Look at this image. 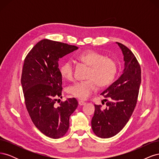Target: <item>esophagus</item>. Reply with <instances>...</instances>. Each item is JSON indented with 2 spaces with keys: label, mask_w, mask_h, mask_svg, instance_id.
Segmentation results:
<instances>
[{
  "label": "esophagus",
  "mask_w": 159,
  "mask_h": 159,
  "mask_svg": "<svg viewBox=\"0 0 159 159\" xmlns=\"http://www.w3.org/2000/svg\"><path fill=\"white\" fill-rule=\"evenodd\" d=\"M78 103H79L80 105H84L85 104V102H83V101H79Z\"/></svg>",
  "instance_id": "esophagus-1"
}]
</instances>
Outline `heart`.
Returning a JSON list of instances; mask_svg holds the SVG:
<instances>
[{
	"instance_id": "1",
	"label": "heart",
	"mask_w": 159,
	"mask_h": 159,
	"mask_svg": "<svg viewBox=\"0 0 159 159\" xmlns=\"http://www.w3.org/2000/svg\"><path fill=\"white\" fill-rule=\"evenodd\" d=\"M78 58L89 66L84 81H76L67 89L68 93L80 99H86L97 88H103L112 82L116 75L117 66L111 57L95 50H85L80 52ZM61 75L64 78L72 80L74 76V64L72 60H67L60 68Z\"/></svg>"
}]
</instances>
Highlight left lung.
<instances>
[{
    "label": "left lung",
    "instance_id": "left-lung-1",
    "mask_svg": "<svg viewBox=\"0 0 159 159\" xmlns=\"http://www.w3.org/2000/svg\"><path fill=\"white\" fill-rule=\"evenodd\" d=\"M117 43L124 56L123 73L101 93L107 101L106 108L95 104L91 120L93 133L103 139L115 136L125 126L135 108L141 81V66L136 57L127 47Z\"/></svg>",
    "mask_w": 159,
    "mask_h": 159
}]
</instances>
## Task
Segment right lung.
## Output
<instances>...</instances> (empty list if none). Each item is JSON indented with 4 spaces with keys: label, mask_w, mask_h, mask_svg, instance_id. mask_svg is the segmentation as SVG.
Listing matches in <instances>:
<instances>
[{
    "label": "right lung",
    "mask_w": 159,
    "mask_h": 159,
    "mask_svg": "<svg viewBox=\"0 0 159 159\" xmlns=\"http://www.w3.org/2000/svg\"><path fill=\"white\" fill-rule=\"evenodd\" d=\"M75 46L48 39L42 40L26 56L21 84L25 105L33 123L52 139L63 137L70 127V116L78 102L74 98L54 105L61 97L62 77L59 59L78 49Z\"/></svg>",
    "instance_id": "1"
}]
</instances>
